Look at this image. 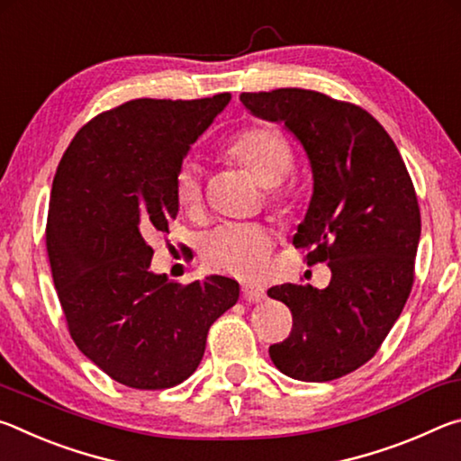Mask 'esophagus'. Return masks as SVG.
Masks as SVG:
<instances>
[{"instance_id":"1","label":"esophagus","mask_w":461,"mask_h":461,"mask_svg":"<svg viewBox=\"0 0 461 461\" xmlns=\"http://www.w3.org/2000/svg\"><path fill=\"white\" fill-rule=\"evenodd\" d=\"M241 293L248 301H262L264 296H267V291H264V286L260 285H252V283H246L241 285Z\"/></svg>"}]
</instances>
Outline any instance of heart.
Instances as JSON below:
<instances>
[{"mask_svg": "<svg viewBox=\"0 0 461 461\" xmlns=\"http://www.w3.org/2000/svg\"><path fill=\"white\" fill-rule=\"evenodd\" d=\"M228 156L264 186H278L291 173L294 156L286 138L270 126L241 130L228 144ZM175 197L185 212L194 213L203 203V170L185 158L175 175ZM275 197V191H272ZM275 246L272 231L262 223H221L201 238L203 262L223 275L254 278L268 268Z\"/></svg>", "mask_w": 461, "mask_h": 461, "instance_id": "heart-1", "label": "heart"}]
</instances>
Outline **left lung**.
<instances>
[{"label":"left lung","instance_id":"8db88e82","mask_svg":"<svg viewBox=\"0 0 461 461\" xmlns=\"http://www.w3.org/2000/svg\"><path fill=\"white\" fill-rule=\"evenodd\" d=\"M262 120L285 123L305 148L313 197L293 238L307 264L327 262L325 288L280 285L268 296L293 313L285 341L270 346L294 380L346 376L378 352L415 280L420 213L415 186L386 130L354 104L309 89L241 93Z\"/></svg>","mask_w":461,"mask_h":461}]
</instances>
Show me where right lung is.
<instances>
[{
  "label": "right lung",
  "mask_w": 461,
  "mask_h": 461,
  "mask_svg": "<svg viewBox=\"0 0 461 461\" xmlns=\"http://www.w3.org/2000/svg\"><path fill=\"white\" fill-rule=\"evenodd\" d=\"M230 99L126 101L77 131L54 175L46 249L68 333L123 386L181 384L209 327L238 303L233 278L181 285L154 275L146 241L168 231L176 168Z\"/></svg>",
  "instance_id": "add662e5"
}]
</instances>
